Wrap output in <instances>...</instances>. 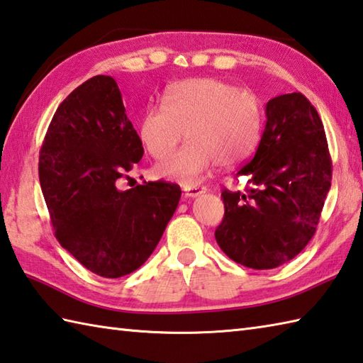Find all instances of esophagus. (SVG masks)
<instances>
[{"mask_svg": "<svg viewBox=\"0 0 363 363\" xmlns=\"http://www.w3.org/2000/svg\"><path fill=\"white\" fill-rule=\"evenodd\" d=\"M206 187H200V186H190V187H184V195L187 198H196L200 196L201 194H204Z\"/></svg>", "mask_w": 363, "mask_h": 363, "instance_id": "1", "label": "esophagus"}]
</instances>
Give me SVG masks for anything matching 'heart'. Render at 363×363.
I'll list each match as a JSON object with an SVG mask.
<instances>
[{"instance_id":"b5f03b06","label":"heart","mask_w":363,"mask_h":363,"mask_svg":"<svg viewBox=\"0 0 363 363\" xmlns=\"http://www.w3.org/2000/svg\"><path fill=\"white\" fill-rule=\"evenodd\" d=\"M184 130L189 143L160 162L155 173L190 187L217 162L231 167L252 154L261 132L258 97L217 78L174 83L163 106H149L141 115L138 135L154 159H163L181 143Z\"/></svg>"}]
</instances>
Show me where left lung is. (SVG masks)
I'll list each match as a JSON object with an SVG mask.
<instances>
[{
  "instance_id": "8db88e82",
  "label": "left lung",
  "mask_w": 363,
  "mask_h": 363,
  "mask_svg": "<svg viewBox=\"0 0 363 363\" xmlns=\"http://www.w3.org/2000/svg\"><path fill=\"white\" fill-rule=\"evenodd\" d=\"M236 177L250 187L222 191L217 244L245 267L285 264L313 238L332 181L323 121L307 97L291 92L266 104L257 152Z\"/></svg>"
}]
</instances>
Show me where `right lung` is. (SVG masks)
<instances>
[{
    "mask_svg": "<svg viewBox=\"0 0 363 363\" xmlns=\"http://www.w3.org/2000/svg\"><path fill=\"white\" fill-rule=\"evenodd\" d=\"M118 83L96 75L58 106L39 155V181L62 248L88 271L119 279L143 264L173 217L179 186L121 190L143 157Z\"/></svg>",
    "mask_w": 363,
    "mask_h": 363,
    "instance_id": "obj_1",
    "label": "right lung"
}]
</instances>
